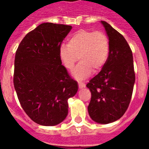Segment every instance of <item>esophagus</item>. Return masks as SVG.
Listing matches in <instances>:
<instances>
[{
    "mask_svg": "<svg viewBox=\"0 0 149 149\" xmlns=\"http://www.w3.org/2000/svg\"><path fill=\"white\" fill-rule=\"evenodd\" d=\"M78 84H79V88H82L83 87L85 86V84L84 83H82V82H78Z\"/></svg>",
    "mask_w": 149,
    "mask_h": 149,
    "instance_id": "1",
    "label": "esophagus"
}]
</instances>
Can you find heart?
I'll return each mask as SVG.
<instances>
[{
    "label": "heart",
    "instance_id": "1",
    "mask_svg": "<svg viewBox=\"0 0 149 149\" xmlns=\"http://www.w3.org/2000/svg\"><path fill=\"white\" fill-rule=\"evenodd\" d=\"M110 50L107 35L102 31L80 29L68 40V45H62L59 57L65 68L72 70L78 60L81 61L73 76L84 79L91 72H99L107 61Z\"/></svg>",
    "mask_w": 149,
    "mask_h": 149
}]
</instances>
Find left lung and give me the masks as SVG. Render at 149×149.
Wrapping results in <instances>:
<instances>
[{
  "label": "left lung",
  "mask_w": 149,
  "mask_h": 149,
  "mask_svg": "<svg viewBox=\"0 0 149 149\" xmlns=\"http://www.w3.org/2000/svg\"><path fill=\"white\" fill-rule=\"evenodd\" d=\"M109 40V58L101 71L86 84L91 94L88 106L94 121L107 124L127 110L133 94L135 71L132 50L120 33L102 21Z\"/></svg>",
  "instance_id": "1"
}]
</instances>
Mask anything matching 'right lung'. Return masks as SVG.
<instances>
[{
	"label": "right lung",
	"instance_id": "right-lung-1",
	"mask_svg": "<svg viewBox=\"0 0 149 149\" xmlns=\"http://www.w3.org/2000/svg\"><path fill=\"white\" fill-rule=\"evenodd\" d=\"M72 26L43 23L29 31L18 47L13 85L21 106L34 123L59 124L68 112V100L78 84L62 65L59 49Z\"/></svg>",
	"mask_w": 149,
	"mask_h": 149
}]
</instances>
